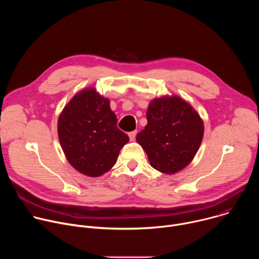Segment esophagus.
<instances>
[{"label": "esophagus", "mask_w": 259, "mask_h": 259, "mask_svg": "<svg viewBox=\"0 0 259 259\" xmlns=\"http://www.w3.org/2000/svg\"><path fill=\"white\" fill-rule=\"evenodd\" d=\"M136 134H137V131H136V130H135V131H132V132H130V133L128 134V135H129V138H130V140H131V141L135 140Z\"/></svg>", "instance_id": "obj_1"}]
</instances>
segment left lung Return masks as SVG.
I'll list each match as a JSON object with an SVG mask.
<instances>
[{"mask_svg": "<svg viewBox=\"0 0 259 259\" xmlns=\"http://www.w3.org/2000/svg\"><path fill=\"white\" fill-rule=\"evenodd\" d=\"M147 124L136 141L151 166L171 175L195 158L204 135V122L197 110L177 95L153 99L146 112Z\"/></svg>", "mask_w": 259, "mask_h": 259, "instance_id": "1", "label": "left lung"}]
</instances>
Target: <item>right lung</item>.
I'll return each instance as SVG.
<instances>
[{
  "label": "right lung",
  "mask_w": 259,
  "mask_h": 259,
  "mask_svg": "<svg viewBox=\"0 0 259 259\" xmlns=\"http://www.w3.org/2000/svg\"><path fill=\"white\" fill-rule=\"evenodd\" d=\"M117 123L109 99L94 87L77 93L63 107L57 122L59 142L68 163L89 177L112 169L129 141Z\"/></svg>",
  "instance_id": "add662e5"
}]
</instances>
